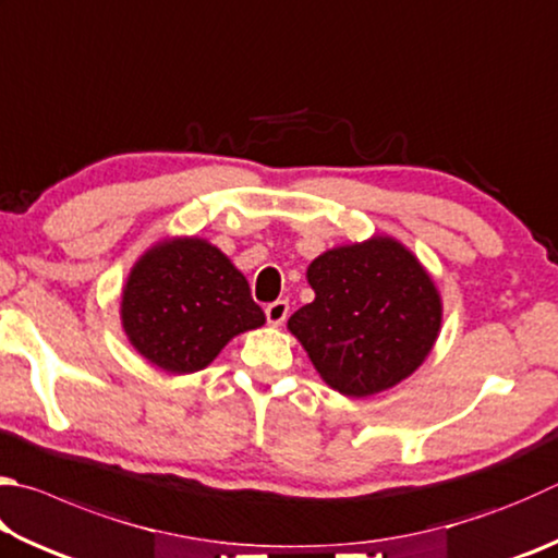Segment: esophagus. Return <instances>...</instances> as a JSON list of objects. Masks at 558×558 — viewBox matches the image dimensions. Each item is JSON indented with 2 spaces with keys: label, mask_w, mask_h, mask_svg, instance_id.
<instances>
[{
  "label": "esophagus",
  "mask_w": 558,
  "mask_h": 558,
  "mask_svg": "<svg viewBox=\"0 0 558 558\" xmlns=\"http://www.w3.org/2000/svg\"><path fill=\"white\" fill-rule=\"evenodd\" d=\"M288 312H290L288 300H276V302H270V305L266 307V319H268L270 327H280V324L286 322Z\"/></svg>",
  "instance_id": "1"
}]
</instances>
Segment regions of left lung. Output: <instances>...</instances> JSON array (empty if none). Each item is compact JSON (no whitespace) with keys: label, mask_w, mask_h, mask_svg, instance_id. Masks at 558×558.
<instances>
[{"label":"left lung","mask_w":558,"mask_h":558,"mask_svg":"<svg viewBox=\"0 0 558 558\" xmlns=\"http://www.w3.org/2000/svg\"><path fill=\"white\" fill-rule=\"evenodd\" d=\"M310 305L288 319L319 378L347 398H368L410 378L441 329V295L398 239L376 234L333 246L307 268Z\"/></svg>","instance_id":"1"}]
</instances>
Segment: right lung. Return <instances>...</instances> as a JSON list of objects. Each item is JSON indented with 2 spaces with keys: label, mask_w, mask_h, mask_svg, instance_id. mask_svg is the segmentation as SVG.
Masks as SVG:
<instances>
[{
  "label": "right lung",
  "mask_w": 558,
  "mask_h": 558,
  "mask_svg": "<svg viewBox=\"0 0 558 558\" xmlns=\"http://www.w3.org/2000/svg\"><path fill=\"white\" fill-rule=\"evenodd\" d=\"M119 314L131 347L173 376L207 368L231 339L266 324L244 272L199 236L160 239L144 251Z\"/></svg>",
  "instance_id": "obj_1"
}]
</instances>
